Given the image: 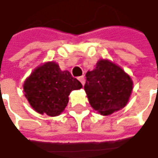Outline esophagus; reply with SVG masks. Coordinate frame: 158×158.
Segmentation results:
<instances>
[{"mask_svg": "<svg viewBox=\"0 0 158 158\" xmlns=\"http://www.w3.org/2000/svg\"><path fill=\"white\" fill-rule=\"evenodd\" d=\"M79 81H80V83H81V84L84 85H85V78H84V76H81V77H79Z\"/></svg>", "mask_w": 158, "mask_h": 158, "instance_id": "obj_1", "label": "esophagus"}]
</instances>
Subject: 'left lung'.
Wrapping results in <instances>:
<instances>
[{
	"label": "left lung",
	"instance_id": "1",
	"mask_svg": "<svg viewBox=\"0 0 158 158\" xmlns=\"http://www.w3.org/2000/svg\"><path fill=\"white\" fill-rule=\"evenodd\" d=\"M85 77L84 88L90 105L101 114L109 115L127 105L133 81L120 66L101 59Z\"/></svg>",
	"mask_w": 158,
	"mask_h": 158
}]
</instances>
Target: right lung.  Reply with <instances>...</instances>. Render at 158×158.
<instances>
[{
    "label": "right lung",
    "mask_w": 158,
    "mask_h": 158,
    "mask_svg": "<svg viewBox=\"0 0 158 158\" xmlns=\"http://www.w3.org/2000/svg\"><path fill=\"white\" fill-rule=\"evenodd\" d=\"M82 85L68 71H61L55 62H47L35 68L23 84L25 97L34 110L49 116L62 113L73 90Z\"/></svg>",
    "instance_id": "1"
}]
</instances>
